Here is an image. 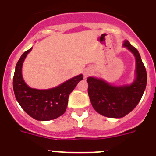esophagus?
<instances>
[{"label":"esophagus","mask_w":156,"mask_h":156,"mask_svg":"<svg viewBox=\"0 0 156 156\" xmlns=\"http://www.w3.org/2000/svg\"><path fill=\"white\" fill-rule=\"evenodd\" d=\"M87 75H88V73H84V76H87Z\"/></svg>","instance_id":"1"}]
</instances>
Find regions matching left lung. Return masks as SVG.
<instances>
[{"label":"left lung","instance_id":"1","mask_svg":"<svg viewBox=\"0 0 156 156\" xmlns=\"http://www.w3.org/2000/svg\"><path fill=\"white\" fill-rule=\"evenodd\" d=\"M136 60V78L131 85L112 86L103 80L88 77L87 93L93 108L109 118H122L131 112L141 100L147 85V72L138 50L125 41Z\"/></svg>","mask_w":156,"mask_h":156}]
</instances>
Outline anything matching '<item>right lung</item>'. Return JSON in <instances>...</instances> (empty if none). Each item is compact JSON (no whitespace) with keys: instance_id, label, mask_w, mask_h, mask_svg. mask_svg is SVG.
<instances>
[{"instance_id":"right-lung-1","label":"right lung","mask_w":156,"mask_h":156,"mask_svg":"<svg viewBox=\"0 0 156 156\" xmlns=\"http://www.w3.org/2000/svg\"><path fill=\"white\" fill-rule=\"evenodd\" d=\"M31 50L32 48L21 55L16 65L12 82L14 94L23 110L33 119L41 121L56 119L65 112L69 94L83 80V75L76 76L50 89L31 88L24 81L21 73L23 62Z\"/></svg>"}]
</instances>
